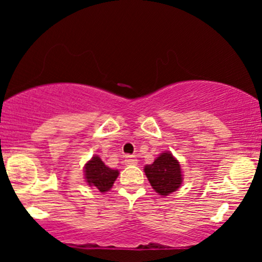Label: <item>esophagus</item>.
I'll return each mask as SVG.
<instances>
[{"label":"esophagus","mask_w":262,"mask_h":262,"mask_svg":"<svg viewBox=\"0 0 262 262\" xmlns=\"http://www.w3.org/2000/svg\"><path fill=\"white\" fill-rule=\"evenodd\" d=\"M124 164L125 165H137L138 159L135 158L134 155H127L124 159Z\"/></svg>","instance_id":"34e87169"}]
</instances>
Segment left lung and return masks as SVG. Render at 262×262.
I'll return each instance as SVG.
<instances>
[{
  "label": "left lung",
  "mask_w": 262,
  "mask_h": 262,
  "mask_svg": "<svg viewBox=\"0 0 262 262\" xmlns=\"http://www.w3.org/2000/svg\"><path fill=\"white\" fill-rule=\"evenodd\" d=\"M150 185L160 196H169L182 183L181 165L170 151L161 152L154 162L144 167Z\"/></svg>",
  "instance_id": "8db88e82"
}]
</instances>
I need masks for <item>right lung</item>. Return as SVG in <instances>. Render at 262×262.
<instances>
[{
  "mask_svg": "<svg viewBox=\"0 0 262 262\" xmlns=\"http://www.w3.org/2000/svg\"><path fill=\"white\" fill-rule=\"evenodd\" d=\"M85 181L91 187H96L104 193L112 188L114 181L119 175L118 170H113L104 165L100 156L95 155L85 164Z\"/></svg>",
  "mask_w": 262,
  "mask_h": 262,
  "instance_id": "add662e5",
  "label": "right lung"
}]
</instances>
